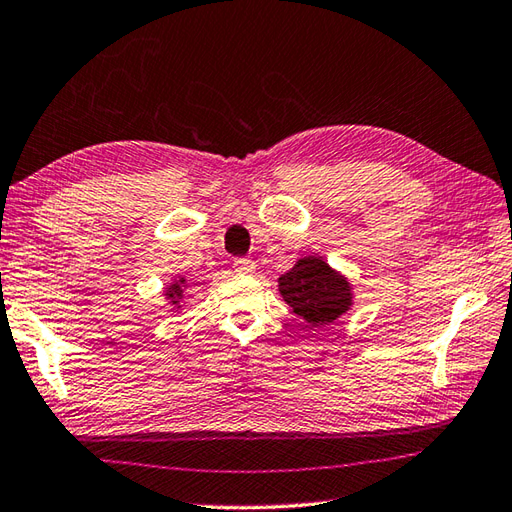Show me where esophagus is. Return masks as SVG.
Returning <instances> with one entry per match:
<instances>
[{
  "instance_id": "esophagus-1",
  "label": "esophagus",
  "mask_w": 512,
  "mask_h": 512,
  "mask_svg": "<svg viewBox=\"0 0 512 512\" xmlns=\"http://www.w3.org/2000/svg\"><path fill=\"white\" fill-rule=\"evenodd\" d=\"M254 269H256V263H254L252 258H236L234 260V271H236V274L249 276V274H254Z\"/></svg>"
}]
</instances>
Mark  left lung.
Wrapping results in <instances>:
<instances>
[{
    "label": "left lung",
    "mask_w": 512,
    "mask_h": 512,
    "mask_svg": "<svg viewBox=\"0 0 512 512\" xmlns=\"http://www.w3.org/2000/svg\"><path fill=\"white\" fill-rule=\"evenodd\" d=\"M278 291L309 327H325L353 305L349 280L320 256H305L278 278Z\"/></svg>",
    "instance_id": "obj_1"
}]
</instances>
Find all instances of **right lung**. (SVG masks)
Segmentation results:
<instances>
[{"instance_id":"add662e5","label":"right lung","mask_w":512,"mask_h":512,"mask_svg":"<svg viewBox=\"0 0 512 512\" xmlns=\"http://www.w3.org/2000/svg\"><path fill=\"white\" fill-rule=\"evenodd\" d=\"M185 287H187V280H185V278L174 280V283H170L168 287H165V294H163V296L170 300V305H174L176 309H179V307H181V298H183Z\"/></svg>"}]
</instances>
